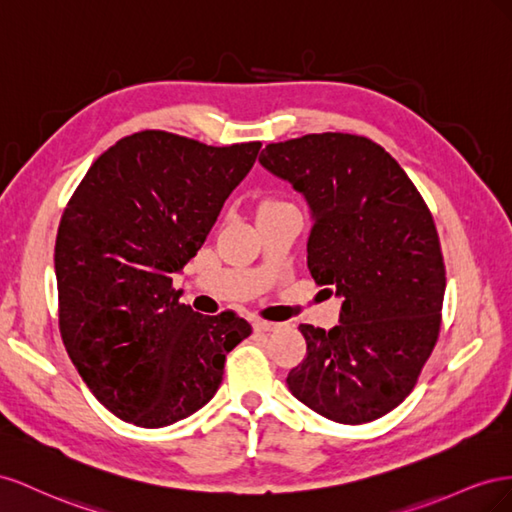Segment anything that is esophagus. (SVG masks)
<instances>
[{
	"label": "esophagus",
	"mask_w": 512,
	"mask_h": 512,
	"mask_svg": "<svg viewBox=\"0 0 512 512\" xmlns=\"http://www.w3.org/2000/svg\"><path fill=\"white\" fill-rule=\"evenodd\" d=\"M279 328V324H272V321H264V319H253V330L255 332H272Z\"/></svg>",
	"instance_id": "obj_1"
}]
</instances>
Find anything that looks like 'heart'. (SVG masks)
Returning <instances> with one entry per match:
<instances>
[{"label":"heart","mask_w":512,"mask_h":512,"mask_svg":"<svg viewBox=\"0 0 512 512\" xmlns=\"http://www.w3.org/2000/svg\"><path fill=\"white\" fill-rule=\"evenodd\" d=\"M272 206H283V203H279V201H272V199H268L266 203H264V206H261V208H272Z\"/></svg>","instance_id":"heart-1"}]
</instances>
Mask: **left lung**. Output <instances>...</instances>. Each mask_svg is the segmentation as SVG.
<instances>
[{"mask_svg": "<svg viewBox=\"0 0 512 512\" xmlns=\"http://www.w3.org/2000/svg\"><path fill=\"white\" fill-rule=\"evenodd\" d=\"M311 208L306 264L343 304L332 330L302 324L291 394L341 425L394 410L440 334L446 270L425 199L382 145L347 133L270 143L259 156Z\"/></svg>", "mask_w": 512, "mask_h": 512, "instance_id": "obj_1", "label": "left lung"}]
</instances>
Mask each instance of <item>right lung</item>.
<instances>
[{"instance_id": "right-lung-1", "label": "right lung", "mask_w": 512, "mask_h": 512, "mask_svg": "<svg viewBox=\"0 0 512 512\" xmlns=\"http://www.w3.org/2000/svg\"><path fill=\"white\" fill-rule=\"evenodd\" d=\"M259 148L141 130L100 154L70 197L55 240L60 332L87 388L118 418L158 429L195 414L251 334L233 311L210 317L180 304L173 274L206 242Z\"/></svg>"}]
</instances>
